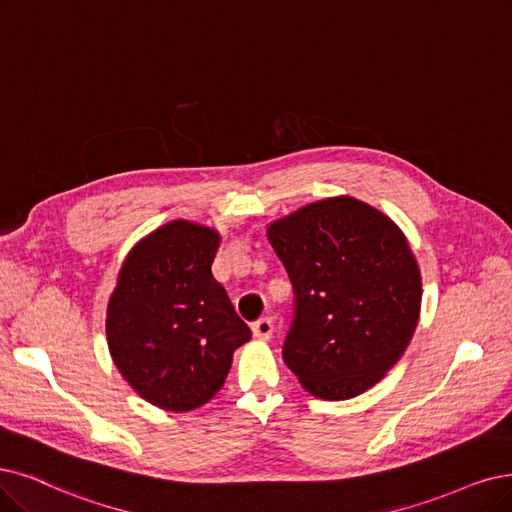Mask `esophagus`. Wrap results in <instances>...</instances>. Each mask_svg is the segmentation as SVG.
I'll list each match as a JSON object with an SVG mask.
<instances>
[{
    "label": "esophagus",
    "mask_w": 512,
    "mask_h": 512,
    "mask_svg": "<svg viewBox=\"0 0 512 512\" xmlns=\"http://www.w3.org/2000/svg\"><path fill=\"white\" fill-rule=\"evenodd\" d=\"M253 335L257 339H263V342H268L274 335V320L272 318H259L257 323H253Z\"/></svg>",
    "instance_id": "34e87169"
}]
</instances>
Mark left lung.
Here are the masks:
<instances>
[{
  "label": "left lung",
  "instance_id": "1",
  "mask_svg": "<svg viewBox=\"0 0 512 512\" xmlns=\"http://www.w3.org/2000/svg\"><path fill=\"white\" fill-rule=\"evenodd\" d=\"M295 312L282 358L325 401L363 394L399 363L418 327L422 276L405 234L377 208L337 196L268 227Z\"/></svg>",
  "mask_w": 512,
  "mask_h": 512
}]
</instances>
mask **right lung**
<instances>
[{"mask_svg":"<svg viewBox=\"0 0 512 512\" xmlns=\"http://www.w3.org/2000/svg\"><path fill=\"white\" fill-rule=\"evenodd\" d=\"M221 236L170 221L139 240L107 306L109 354L145 401L192 411L221 390L234 350L251 339L211 266Z\"/></svg>","mask_w":512,"mask_h":512,"instance_id":"right-lung-1","label":"right lung"}]
</instances>
